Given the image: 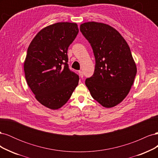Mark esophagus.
Segmentation results:
<instances>
[{
	"instance_id": "obj_1",
	"label": "esophagus",
	"mask_w": 158,
	"mask_h": 158,
	"mask_svg": "<svg viewBox=\"0 0 158 158\" xmlns=\"http://www.w3.org/2000/svg\"><path fill=\"white\" fill-rule=\"evenodd\" d=\"M78 73H79V75H80V77H81V78H83V76H84L83 72L81 71V70H79V71H78Z\"/></svg>"
}]
</instances>
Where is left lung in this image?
I'll use <instances>...</instances> for the list:
<instances>
[{
	"mask_svg": "<svg viewBox=\"0 0 158 158\" xmlns=\"http://www.w3.org/2000/svg\"><path fill=\"white\" fill-rule=\"evenodd\" d=\"M80 30L95 59L94 74L85 80V85L102 106H115L127 97L136 74L130 47L120 33L105 23L85 22Z\"/></svg>",
	"mask_w": 158,
	"mask_h": 158,
	"instance_id": "obj_1",
	"label": "left lung"
}]
</instances>
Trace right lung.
Instances as JSON below:
<instances>
[{
    "instance_id": "1",
    "label": "right lung",
    "mask_w": 158,
    "mask_h": 158,
    "mask_svg": "<svg viewBox=\"0 0 158 158\" xmlns=\"http://www.w3.org/2000/svg\"><path fill=\"white\" fill-rule=\"evenodd\" d=\"M78 31L76 23H56L41 30L28 47L23 66L27 85L37 101L51 109L63 106L78 84L67 55Z\"/></svg>"
}]
</instances>
